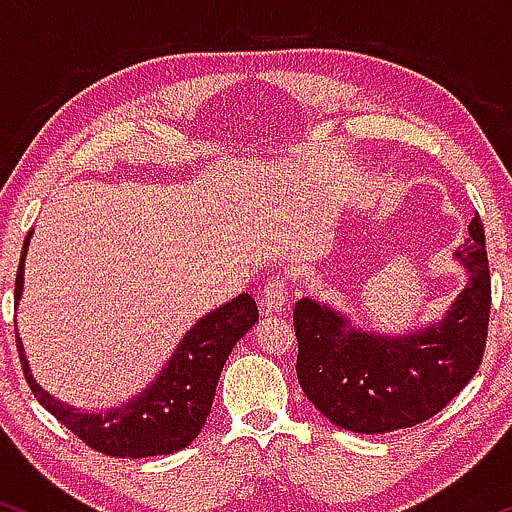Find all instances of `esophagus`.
I'll return each mask as SVG.
<instances>
[{"mask_svg": "<svg viewBox=\"0 0 512 512\" xmlns=\"http://www.w3.org/2000/svg\"><path fill=\"white\" fill-rule=\"evenodd\" d=\"M286 301H289V281H286L284 274L276 272L262 289V308L267 313H279Z\"/></svg>", "mask_w": 512, "mask_h": 512, "instance_id": "34e87169", "label": "esophagus"}]
</instances>
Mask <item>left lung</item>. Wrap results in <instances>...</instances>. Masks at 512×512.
<instances>
[{"mask_svg":"<svg viewBox=\"0 0 512 512\" xmlns=\"http://www.w3.org/2000/svg\"><path fill=\"white\" fill-rule=\"evenodd\" d=\"M469 284L440 325L399 339L373 337L346 325L339 313L310 298L293 308L298 383L334 426L387 433L436 416L481 366L489 337L491 274L484 226L469 223L455 252Z\"/></svg>","mask_w":512,"mask_h":512,"instance_id":"obj_1","label":"left lung"}]
</instances>
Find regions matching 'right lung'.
<instances>
[{"mask_svg": "<svg viewBox=\"0 0 512 512\" xmlns=\"http://www.w3.org/2000/svg\"><path fill=\"white\" fill-rule=\"evenodd\" d=\"M28 240L31 233L23 240L21 262L16 269L14 305H19L23 289V260H26ZM257 317L260 310L250 293H240L231 303L202 317L185 334L168 366L161 370L151 387H146L132 402L105 414H86L50 397L33 380L19 337L16 346H19L23 375L35 399L76 438L84 440L88 448L110 457L170 455L187 448L207 424L223 363L238 339L255 325Z\"/></svg>", "mask_w": 512, "mask_h": 512, "instance_id": "add662e5", "label": "right lung"}]
</instances>
